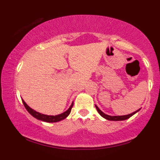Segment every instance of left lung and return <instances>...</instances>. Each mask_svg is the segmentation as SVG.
Returning <instances> with one entry per match:
<instances>
[{
  "label": "left lung",
  "mask_w": 160,
  "mask_h": 160,
  "mask_svg": "<svg viewBox=\"0 0 160 160\" xmlns=\"http://www.w3.org/2000/svg\"><path fill=\"white\" fill-rule=\"evenodd\" d=\"M96 106V109H97V111L98 113H99V114L102 117V118H105L106 120H110V121H122V120H127V119L130 118V117H132L133 114H135L136 113H137L139 110H140L141 109H139L137 110V111L132 112V113L131 114H127V115H122V116H110V115H108V114H106L103 113V112L99 108H98L97 106Z\"/></svg>",
  "instance_id": "1"
}]
</instances>
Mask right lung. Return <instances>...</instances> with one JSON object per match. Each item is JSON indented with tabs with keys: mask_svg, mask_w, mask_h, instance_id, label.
I'll list each match as a JSON object with an SVG mask.
<instances>
[{
	"mask_svg": "<svg viewBox=\"0 0 160 160\" xmlns=\"http://www.w3.org/2000/svg\"><path fill=\"white\" fill-rule=\"evenodd\" d=\"M22 100V102H23L24 107L26 108V109L28 110V112L31 114V115L34 117V118L37 119V120L43 121V122H57L67 118V117L69 116V114H70L72 108L73 103H74V102L72 103V104L70 107H69V109L62 114H57V115H47V114H44L40 113V112H36L35 110L32 109V108L29 107L23 99Z\"/></svg>",
	"mask_w": 160,
	"mask_h": 160,
	"instance_id": "right-lung-1",
	"label": "right lung"
}]
</instances>
